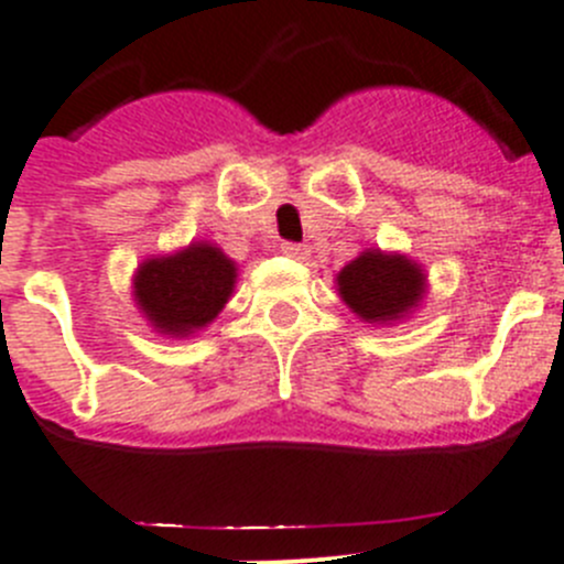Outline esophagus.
Instances as JSON below:
<instances>
[{
  "mask_svg": "<svg viewBox=\"0 0 564 564\" xmlns=\"http://www.w3.org/2000/svg\"><path fill=\"white\" fill-rule=\"evenodd\" d=\"M281 252H283V256H289V258H297V261L308 256L306 247H303V245H292V241H286V245L281 247Z\"/></svg>",
  "mask_w": 564,
  "mask_h": 564,
  "instance_id": "obj_1",
  "label": "esophagus"
}]
</instances>
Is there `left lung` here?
I'll use <instances>...</instances> for the list:
<instances>
[{
    "label": "left lung",
    "mask_w": 564,
    "mask_h": 564,
    "mask_svg": "<svg viewBox=\"0 0 564 564\" xmlns=\"http://www.w3.org/2000/svg\"><path fill=\"white\" fill-rule=\"evenodd\" d=\"M427 278L419 263L382 250H365L337 275L339 297L365 323H395L419 306Z\"/></svg>",
    "instance_id": "1"
}]
</instances>
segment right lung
I'll return each mask as SVG.
<instances>
[{
  "label": "right lung",
  "mask_w": 564,
  "mask_h": 564,
  "mask_svg": "<svg viewBox=\"0 0 564 564\" xmlns=\"http://www.w3.org/2000/svg\"><path fill=\"white\" fill-rule=\"evenodd\" d=\"M236 275V263L219 247L199 241L174 256L140 263L134 301L156 332L187 337L225 308Z\"/></svg>",
  "instance_id": "1"
}]
</instances>
